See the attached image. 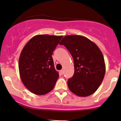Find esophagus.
<instances>
[{
	"label": "esophagus",
	"mask_w": 121,
	"mask_h": 121,
	"mask_svg": "<svg viewBox=\"0 0 121 121\" xmlns=\"http://www.w3.org/2000/svg\"><path fill=\"white\" fill-rule=\"evenodd\" d=\"M60 73H61L62 75H63V74H64V71H63V70H61L60 71Z\"/></svg>",
	"instance_id": "1"
}]
</instances>
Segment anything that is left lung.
Listing matches in <instances>:
<instances>
[{
  "mask_svg": "<svg viewBox=\"0 0 121 121\" xmlns=\"http://www.w3.org/2000/svg\"><path fill=\"white\" fill-rule=\"evenodd\" d=\"M59 44L66 47L74 61V74L67 82L69 89L81 97L93 94L101 85L105 73L100 49L90 39L81 35H67Z\"/></svg>",
  "mask_w": 121,
  "mask_h": 121,
  "instance_id": "obj_1",
  "label": "left lung"
}]
</instances>
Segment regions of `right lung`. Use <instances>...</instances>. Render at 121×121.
I'll list each match as a JSON object with an SVG mask.
<instances>
[{"label": "right lung", "mask_w": 121, "mask_h": 121, "mask_svg": "<svg viewBox=\"0 0 121 121\" xmlns=\"http://www.w3.org/2000/svg\"><path fill=\"white\" fill-rule=\"evenodd\" d=\"M63 36L38 35L26 43L19 58L20 76L30 92L44 95L53 90L59 77L52 54Z\"/></svg>", "instance_id": "right-lung-1"}]
</instances>
